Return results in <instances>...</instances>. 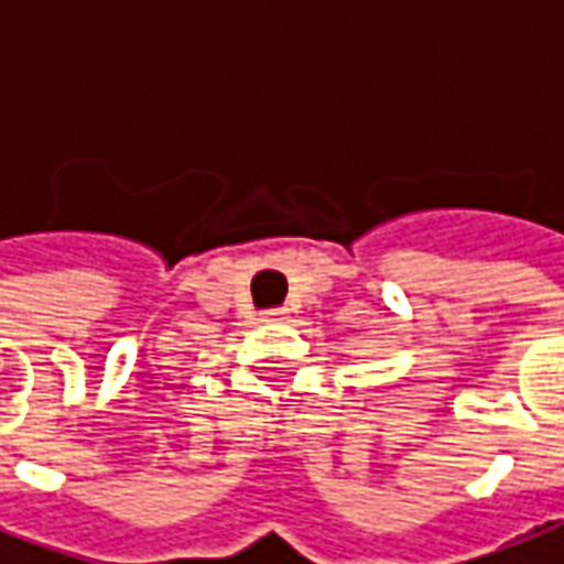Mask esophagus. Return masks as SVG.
I'll return each instance as SVG.
<instances>
[{"label": "esophagus", "mask_w": 564, "mask_h": 564, "mask_svg": "<svg viewBox=\"0 0 564 564\" xmlns=\"http://www.w3.org/2000/svg\"><path fill=\"white\" fill-rule=\"evenodd\" d=\"M265 321H281V311H269V314H265Z\"/></svg>", "instance_id": "1"}]
</instances>
